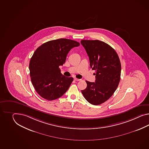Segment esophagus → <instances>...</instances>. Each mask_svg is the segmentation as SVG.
<instances>
[{
    "mask_svg": "<svg viewBox=\"0 0 149 149\" xmlns=\"http://www.w3.org/2000/svg\"><path fill=\"white\" fill-rule=\"evenodd\" d=\"M74 80L76 81H80L81 79H77V78H74Z\"/></svg>",
    "mask_w": 149,
    "mask_h": 149,
    "instance_id": "1",
    "label": "esophagus"
}]
</instances>
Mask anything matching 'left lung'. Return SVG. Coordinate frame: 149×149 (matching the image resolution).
Wrapping results in <instances>:
<instances>
[{
    "label": "left lung",
    "mask_w": 149,
    "mask_h": 149,
    "mask_svg": "<svg viewBox=\"0 0 149 149\" xmlns=\"http://www.w3.org/2000/svg\"><path fill=\"white\" fill-rule=\"evenodd\" d=\"M81 43L89 58L94 73L95 82L86 81L87 87L81 91L84 98L93 105H100L114 93L120 83L121 65L115 49L98 40H82Z\"/></svg>",
    "instance_id": "1"
}]
</instances>
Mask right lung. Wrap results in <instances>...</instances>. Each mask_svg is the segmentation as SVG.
Wrapping results in <instances>:
<instances>
[{
  "label": "right lung",
  "mask_w": 149,
  "mask_h": 149,
  "mask_svg": "<svg viewBox=\"0 0 149 149\" xmlns=\"http://www.w3.org/2000/svg\"><path fill=\"white\" fill-rule=\"evenodd\" d=\"M80 45L67 39L51 40L36 49L30 60V77L38 94L49 101L61 97L68 89L72 77L61 73L59 66L65 63L70 50Z\"/></svg>",
  "instance_id": "obj_1"
}]
</instances>
